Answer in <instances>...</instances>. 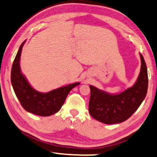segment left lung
<instances>
[{"instance_id":"8db88e82","label":"left lung","mask_w":157,"mask_h":157,"mask_svg":"<svg viewBox=\"0 0 157 157\" xmlns=\"http://www.w3.org/2000/svg\"><path fill=\"white\" fill-rule=\"evenodd\" d=\"M141 68L136 82L119 94H109L90 85L89 113L93 118L107 124L124 122L138 109L146 96L148 72L146 62L140 53Z\"/></svg>"}]
</instances>
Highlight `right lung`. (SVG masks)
Instances as JSON below:
<instances>
[{
	"label": "right lung",
	"mask_w": 157,
	"mask_h": 157,
	"mask_svg": "<svg viewBox=\"0 0 157 157\" xmlns=\"http://www.w3.org/2000/svg\"><path fill=\"white\" fill-rule=\"evenodd\" d=\"M25 43L24 41L19 47L11 67V81L13 90L27 112L38 116H51L61 109L69 93L73 88L80 85V82L61 87L46 93L35 90L21 72L19 61Z\"/></svg>",
	"instance_id": "add662e5"
}]
</instances>
